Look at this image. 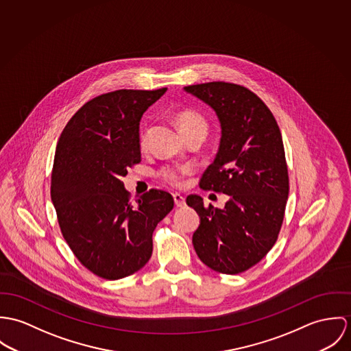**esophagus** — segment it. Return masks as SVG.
<instances>
[{
	"instance_id": "obj_1",
	"label": "esophagus",
	"mask_w": 351,
	"mask_h": 351,
	"mask_svg": "<svg viewBox=\"0 0 351 351\" xmlns=\"http://www.w3.org/2000/svg\"><path fill=\"white\" fill-rule=\"evenodd\" d=\"M173 200H175V204H176V207H183V206H186V199H184V196L183 195L173 194Z\"/></svg>"
}]
</instances>
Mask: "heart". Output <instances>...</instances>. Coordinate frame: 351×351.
I'll return each mask as SVG.
<instances>
[{
    "label": "heart",
    "mask_w": 351,
    "mask_h": 351,
    "mask_svg": "<svg viewBox=\"0 0 351 351\" xmlns=\"http://www.w3.org/2000/svg\"><path fill=\"white\" fill-rule=\"evenodd\" d=\"M178 125L182 130V133H187L191 130H204L207 132V123L204 118L199 116L195 112H183L178 116ZM145 143V134L141 136V144ZM187 172V167L180 165H165L160 169L158 175L168 182L172 186H179L182 183V179L184 173Z\"/></svg>",
    "instance_id": "1"
}]
</instances>
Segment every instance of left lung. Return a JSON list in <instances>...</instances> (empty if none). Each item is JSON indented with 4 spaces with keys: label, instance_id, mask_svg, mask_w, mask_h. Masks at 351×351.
Segmentation results:
<instances>
[{
    "label": "left lung",
    "instance_id": "8db88e82",
    "mask_svg": "<svg viewBox=\"0 0 351 351\" xmlns=\"http://www.w3.org/2000/svg\"><path fill=\"white\" fill-rule=\"evenodd\" d=\"M184 91L208 105L221 123L218 154L200 187L229 196L223 208L206 207L199 195L187 196L200 218L195 252L215 272H245L272 249L284 219L289 184L278 125L243 86L208 82Z\"/></svg>",
    "mask_w": 351,
    "mask_h": 351
}]
</instances>
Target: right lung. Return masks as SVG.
<instances>
[{
  "label": "right lung",
  "instance_id": "right-lung-1",
  "mask_svg": "<svg viewBox=\"0 0 351 351\" xmlns=\"http://www.w3.org/2000/svg\"><path fill=\"white\" fill-rule=\"evenodd\" d=\"M167 88L117 90L86 102L56 144L51 199L62 234L80 264L108 280L140 271L152 256V234L173 208L151 190L133 206L122 183L140 162V121Z\"/></svg>",
  "mask_w": 351,
  "mask_h": 351
}]
</instances>
